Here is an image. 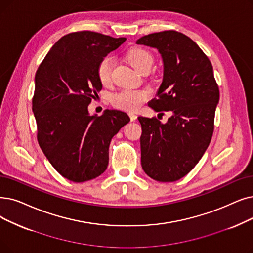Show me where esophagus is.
I'll list each match as a JSON object with an SVG mask.
<instances>
[{
  "label": "esophagus",
  "mask_w": 253,
  "mask_h": 253,
  "mask_svg": "<svg viewBox=\"0 0 253 253\" xmlns=\"http://www.w3.org/2000/svg\"><path fill=\"white\" fill-rule=\"evenodd\" d=\"M129 118H130L131 121H135L137 119V116L133 113H129Z\"/></svg>",
  "instance_id": "1"
}]
</instances>
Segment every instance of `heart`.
<instances>
[{
  "mask_svg": "<svg viewBox=\"0 0 253 253\" xmlns=\"http://www.w3.org/2000/svg\"><path fill=\"white\" fill-rule=\"evenodd\" d=\"M126 59L133 67L141 72L147 73L151 69L154 58L152 53L142 47H132L126 52ZM113 59L106 56L100 60L97 66V76L103 85H108L112 83ZM150 97V93L146 90H123L112 96V104L119 109L133 112L146 102Z\"/></svg>",
  "mask_w": 253,
  "mask_h": 253,
  "instance_id": "obj_1",
  "label": "heart"
}]
</instances>
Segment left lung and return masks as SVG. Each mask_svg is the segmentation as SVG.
<instances>
[{
	"label": "left lung",
	"mask_w": 253,
	"mask_h": 253,
	"mask_svg": "<svg viewBox=\"0 0 253 253\" xmlns=\"http://www.w3.org/2000/svg\"><path fill=\"white\" fill-rule=\"evenodd\" d=\"M136 43L157 48L164 65L157 98L149 106L161 115L171 113L166 124L155 117H138L141 167L156 181H178L201 160L213 135L219 87L212 64L191 38L173 30Z\"/></svg>",
	"instance_id": "1"
}]
</instances>
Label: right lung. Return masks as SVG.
Instances as JSON below:
<instances>
[{
  "label": "right lung",
  "instance_id": "1",
  "mask_svg": "<svg viewBox=\"0 0 253 253\" xmlns=\"http://www.w3.org/2000/svg\"><path fill=\"white\" fill-rule=\"evenodd\" d=\"M125 40L92 31L69 33L54 43L36 71L32 108L38 144L51 166L72 182L104 172L111 140L130 121L115 109L100 117L87 112L102 89L98 63Z\"/></svg>",
  "mask_w": 253,
  "mask_h": 253
}]
</instances>
